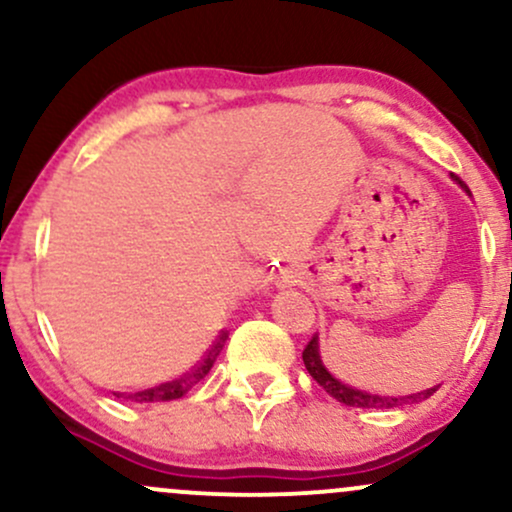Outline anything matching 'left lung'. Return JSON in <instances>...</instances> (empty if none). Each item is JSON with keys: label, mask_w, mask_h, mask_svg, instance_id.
<instances>
[{"label": "left lung", "mask_w": 512, "mask_h": 512, "mask_svg": "<svg viewBox=\"0 0 512 512\" xmlns=\"http://www.w3.org/2000/svg\"><path fill=\"white\" fill-rule=\"evenodd\" d=\"M462 185V180H457ZM467 190V185H462ZM469 192V190H467ZM303 363L308 368V373L317 380V385L325 387V392L337 399V402L346 404V407H361V409H392V407H402V404H414L421 402V399H428L436 392V387H428L424 392H416V395L409 397H383V395H370L366 390H356V387L344 385L342 380H337L330 370L325 368L320 356V342H317V334L310 339L308 346L303 349Z\"/></svg>", "instance_id": "8db88e82"}]
</instances>
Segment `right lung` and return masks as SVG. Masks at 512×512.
<instances>
[{
	"label": "right lung",
	"instance_id": "add662e5",
	"mask_svg": "<svg viewBox=\"0 0 512 512\" xmlns=\"http://www.w3.org/2000/svg\"><path fill=\"white\" fill-rule=\"evenodd\" d=\"M228 339V332H221L219 339H216L214 344H211V349L207 351V356L202 358V361L197 363L195 368L187 370L185 375H180V378L170 380V383H161L156 387H149V390H142V392H134V395H129L127 399H134V402H170V399H180L182 395H187V392L195 387L199 380L204 378V375L209 373L211 366H214L216 356L221 354L223 344H226ZM120 397V395H117Z\"/></svg>",
	"mask_w": 512,
	"mask_h": 512
}]
</instances>
